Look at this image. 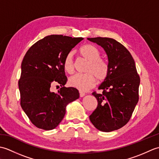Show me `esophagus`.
Returning <instances> with one entry per match:
<instances>
[{"label":"esophagus","instance_id":"obj_1","mask_svg":"<svg viewBox=\"0 0 159 159\" xmlns=\"http://www.w3.org/2000/svg\"><path fill=\"white\" fill-rule=\"evenodd\" d=\"M79 93H80V97H83V96H85V93H84V92H79Z\"/></svg>","mask_w":159,"mask_h":159}]
</instances>
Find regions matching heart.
<instances>
[{
    "label": "heart",
    "mask_w": 159,
    "mask_h": 159,
    "mask_svg": "<svg viewBox=\"0 0 159 159\" xmlns=\"http://www.w3.org/2000/svg\"><path fill=\"white\" fill-rule=\"evenodd\" d=\"M79 55L88 63L85 74H77L69 79V85L80 91H87L95 85L96 78L98 81H103L109 74V66L106 61L100 59V52L96 47L91 44L83 46L79 49ZM63 68L67 73L72 74L74 71L73 55L70 52L63 62Z\"/></svg>",
    "instance_id": "1"
}]
</instances>
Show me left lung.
Wrapping results in <instances>:
<instances>
[{"mask_svg":"<svg viewBox=\"0 0 159 159\" xmlns=\"http://www.w3.org/2000/svg\"><path fill=\"white\" fill-rule=\"evenodd\" d=\"M96 43L108 57L109 74L100 84L102 93L93 92L98 107L89 116L98 130L111 132L126 125L139 100L140 78L129 51L116 40L109 38H87Z\"/></svg>","mask_w":159,"mask_h":159,"instance_id":"1","label":"left lung"}]
</instances>
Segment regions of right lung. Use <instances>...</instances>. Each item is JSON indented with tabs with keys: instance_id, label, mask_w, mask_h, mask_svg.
<instances>
[{
	"instance_id": "add662e5",
	"label": "right lung",
	"mask_w": 159,
	"mask_h": 159,
	"mask_svg": "<svg viewBox=\"0 0 159 159\" xmlns=\"http://www.w3.org/2000/svg\"><path fill=\"white\" fill-rule=\"evenodd\" d=\"M83 39L51 35L39 40L26 52L18 82L20 104L36 127L45 130L55 128L65 116L67 104L79 98L76 88L64 87L67 79L63 62ZM52 82L62 87L57 93L51 91Z\"/></svg>"
}]
</instances>
